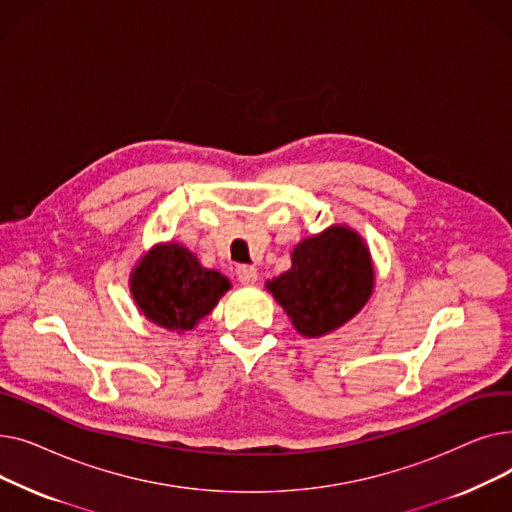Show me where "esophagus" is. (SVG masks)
<instances>
[{
  "label": "esophagus",
  "instance_id": "1",
  "mask_svg": "<svg viewBox=\"0 0 512 512\" xmlns=\"http://www.w3.org/2000/svg\"><path fill=\"white\" fill-rule=\"evenodd\" d=\"M236 276H238V282L245 284V286H253L257 282V278H259V274H257V270H255L253 265H238Z\"/></svg>",
  "mask_w": 512,
  "mask_h": 512
}]
</instances>
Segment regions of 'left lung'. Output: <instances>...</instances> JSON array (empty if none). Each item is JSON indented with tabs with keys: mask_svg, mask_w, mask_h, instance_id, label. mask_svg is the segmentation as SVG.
I'll use <instances>...</instances> for the list:
<instances>
[{
	"mask_svg": "<svg viewBox=\"0 0 512 512\" xmlns=\"http://www.w3.org/2000/svg\"><path fill=\"white\" fill-rule=\"evenodd\" d=\"M290 270L265 288L305 338H321L351 321L371 299L375 270L363 236L346 224L303 238Z\"/></svg>",
	"mask_w": 512,
	"mask_h": 512,
	"instance_id": "obj_1",
	"label": "left lung"
}]
</instances>
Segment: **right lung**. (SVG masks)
<instances>
[{
    "instance_id": "1",
    "label": "right lung",
    "mask_w": 512,
    "mask_h": 512,
    "mask_svg": "<svg viewBox=\"0 0 512 512\" xmlns=\"http://www.w3.org/2000/svg\"><path fill=\"white\" fill-rule=\"evenodd\" d=\"M137 309L151 324L184 334L199 326L230 290V280L203 267L180 242L153 245L132 267L128 278Z\"/></svg>"
}]
</instances>
